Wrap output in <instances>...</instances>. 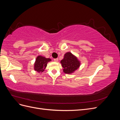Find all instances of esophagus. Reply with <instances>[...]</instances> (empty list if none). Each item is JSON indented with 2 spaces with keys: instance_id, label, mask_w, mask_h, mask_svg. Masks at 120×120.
<instances>
[{
  "instance_id": "34e87169",
  "label": "esophagus",
  "mask_w": 120,
  "mask_h": 120,
  "mask_svg": "<svg viewBox=\"0 0 120 120\" xmlns=\"http://www.w3.org/2000/svg\"><path fill=\"white\" fill-rule=\"evenodd\" d=\"M54 60L56 62H57L58 60H59V59H58L57 58H56V59H54Z\"/></svg>"
}]
</instances>
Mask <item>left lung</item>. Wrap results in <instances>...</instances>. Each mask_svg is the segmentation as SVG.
<instances>
[{
	"label": "left lung",
	"mask_w": 120,
	"mask_h": 120,
	"mask_svg": "<svg viewBox=\"0 0 120 120\" xmlns=\"http://www.w3.org/2000/svg\"><path fill=\"white\" fill-rule=\"evenodd\" d=\"M60 64L64 68L63 71L64 73L71 74L79 68L81 61L74 54L68 52L64 54V59L61 60Z\"/></svg>",
	"instance_id": "8db88e82"
}]
</instances>
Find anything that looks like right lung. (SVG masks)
<instances>
[{
    "label": "right lung",
    "instance_id": "obj_1",
    "mask_svg": "<svg viewBox=\"0 0 120 120\" xmlns=\"http://www.w3.org/2000/svg\"><path fill=\"white\" fill-rule=\"evenodd\" d=\"M52 61L50 58H46L41 56H38L36 58L34 64V70L39 73H41L45 71L48 63Z\"/></svg>",
    "mask_w": 120,
    "mask_h": 120
}]
</instances>
